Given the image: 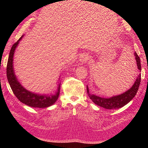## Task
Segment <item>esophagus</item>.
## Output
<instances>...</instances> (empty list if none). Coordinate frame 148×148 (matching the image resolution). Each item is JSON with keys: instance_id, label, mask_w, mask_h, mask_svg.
Returning <instances> with one entry per match:
<instances>
[{"instance_id": "1", "label": "esophagus", "mask_w": 148, "mask_h": 148, "mask_svg": "<svg viewBox=\"0 0 148 148\" xmlns=\"http://www.w3.org/2000/svg\"><path fill=\"white\" fill-rule=\"evenodd\" d=\"M89 60V55L88 53H82L79 57L78 62L81 64H84Z\"/></svg>"}]
</instances>
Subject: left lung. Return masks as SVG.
Instances as JSON below:
<instances>
[{
    "mask_svg": "<svg viewBox=\"0 0 148 148\" xmlns=\"http://www.w3.org/2000/svg\"><path fill=\"white\" fill-rule=\"evenodd\" d=\"M134 55H135V57L138 69L141 71V67L140 57H139L136 52H135ZM140 82L141 74H139L136 79V81L135 82V83L127 91L121 94V95L114 96L109 98L101 97L95 95H92V94L89 92L88 85L86 87L87 92L89 98L95 104L106 109H117L127 104L129 102H130L132 99H133V98L135 96L138 90Z\"/></svg>",
    "mask_w": 148,
    "mask_h": 148,
    "instance_id": "left-lung-1",
    "label": "left lung"
}]
</instances>
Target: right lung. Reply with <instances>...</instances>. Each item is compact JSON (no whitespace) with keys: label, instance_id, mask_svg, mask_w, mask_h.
<instances>
[{"label":"right lung","instance_id":"obj_1","mask_svg":"<svg viewBox=\"0 0 148 148\" xmlns=\"http://www.w3.org/2000/svg\"><path fill=\"white\" fill-rule=\"evenodd\" d=\"M23 36L24 35L21 36V37L16 42L13 44L10 49L7 65V77L8 82L13 92L20 102L32 107L46 108L54 104L59 97L60 89V77L58 82L56 91L53 95L52 93L50 95L49 94L41 95V94L34 93L27 90L22 86L16 77L13 64L15 49Z\"/></svg>","mask_w":148,"mask_h":148}]
</instances>
